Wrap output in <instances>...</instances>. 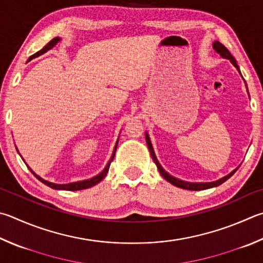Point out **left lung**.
Wrapping results in <instances>:
<instances>
[{
    "label": "left lung",
    "mask_w": 263,
    "mask_h": 263,
    "mask_svg": "<svg viewBox=\"0 0 263 263\" xmlns=\"http://www.w3.org/2000/svg\"><path fill=\"white\" fill-rule=\"evenodd\" d=\"M213 47H214V49L216 50V52H218V54L221 55L222 57H224V59L230 60L231 63L236 66L238 71H239V66L237 65V62H236V60H235V57H233V56L231 55V52L228 50V48H227L226 46H223L219 41H215L214 44H213ZM146 141H147L148 149H149L151 155H152V157H153V161L155 162V164H156V166H157V169H159L160 174L162 175V177H163L165 180H168L169 183H171L173 185L177 186V187H180V189L191 190V191H200V190H207V189H211V187H215V186H218V185H221L222 183H224V181L230 178L231 176L237 171V169L233 170L231 174H229L228 176H226V177H223V178L218 179V180H216V181H212V183H187V181L179 180V179H177V178L173 177V176H170L168 173H165L164 169L162 168L161 164L159 163V161H157V159H156L155 154H154V149H153V146H152V144H151L149 137H148L147 133H146Z\"/></svg>",
    "instance_id": "obj_1"
}]
</instances>
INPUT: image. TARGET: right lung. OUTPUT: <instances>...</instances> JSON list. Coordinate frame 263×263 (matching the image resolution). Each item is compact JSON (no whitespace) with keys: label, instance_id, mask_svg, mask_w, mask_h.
Masks as SVG:
<instances>
[{"label":"right lung","instance_id":"1","mask_svg":"<svg viewBox=\"0 0 263 263\" xmlns=\"http://www.w3.org/2000/svg\"><path fill=\"white\" fill-rule=\"evenodd\" d=\"M60 41V37H54V39L52 40H50L48 44H47L44 48H42L41 50H39L37 52H35V56H39V55H41V54H44L45 51H47V50H49V49H51L52 47H54L57 42ZM116 147H117V144H116ZM116 147H115V149H114V153H112V156H111V159H110V161H109V163L107 164V166L106 168H104V170L102 171L101 174L100 175H98L97 177H94V178H92V179H88V180H84V181H77V183H70V184H64V185H59V184H54V183H49V181H47V180H45V179H42V178H40L39 176H36L34 173H33V171L31 170V173L35 176V177L39 179L41 183H44L45 185H47V186H49V187H51V189H55V190H65V191H79V190H85V189H88V187H92V186H94V185H97L98 183H100V181H101L104 177H106V175H107V173H108V170H109V166H110V163L112 162V160H114V156H115V152H116Z\"/></svg>","mask_w":263,"mask_h":263}]
</instances>
